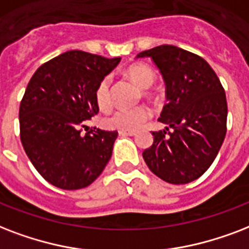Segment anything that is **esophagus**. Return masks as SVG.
Returning a JSON list of instances; mask_svg holds the SVG:
<instances>
[{"label": "esophagus", "instance_id": "obj_1", "mask_svg": "<svg viewBox=\"0 0 249 249\" xmlns=\"http://www.w3.org/2000/svg\"><path fill=\"white\" fill-rule=\"evenodd\" d=\"M119 135H123V136H135L136 132H134V131H119Z\"/></svg>", "mask_w": 249, "mask_h": 249}]
</instances>
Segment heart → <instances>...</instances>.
I'll return each instance as SVG.
<instances>
[{
    "label": "heart",
    "instance_id": "b5f03b06",
    "mask_svg": "<svg viewBox=\"0 0 249 249\" xmlns=\"http://www.w3.org/2000/svg\"><path fill=\"white\" fill-rule=\"evenodd\" d=\"M127 75L142 88H149L155 83L156 75L149 67L144 65H132L127 69ZM110 78L105 76L98 83L94 90V98L98 107L103 110H107L111 107V92ZM151 109L145 105L136 107H122L115 110L105 119V124L109 128L119 131H136L151 118Z\"/></svg>",
    "mask_w": 249,
    "mask_h": 249
}]
</instances>
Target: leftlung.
<instances>
[{
	"label": "left lung",
	"instance_id": "left-lung-1",
	"mask_svg": "<svg viewBox=\"0 0 249 249\" xmlns=\"http://www.w3.org/2000/svg\"><path fill=\"white\" fill-rule=\"evenodd\" d=\"M159 67L167 104L160 122L173 128L153 131L142 159L153 174L171 184H186L209 169L226 136L227 103L214 70L200 55L174 45L139 53Z\"/></svg>",
	"mask_w": 249,
	"mask_h": 249
}]
</instances>
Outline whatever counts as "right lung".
<instances>
[{
    "mask_svg": "<svg viewBox=\"0 0 249 249\" xmlns=\"http://www.w3.org/2000/svg\"><path fill=\"white\" fill-rule=\"evenodd\" d=\"M119 61L70 51L32 75L19 107L20 140L35 169L53 186L84 188L109 162L118 132L94 128L83 135L80 127L98 113L94 90Z\"/></svg>",
    "mask_w": 249,
    "mask_h": 249,
    "instance_id": "obj_1",
    "label": "right lung"
}]
</instances>
